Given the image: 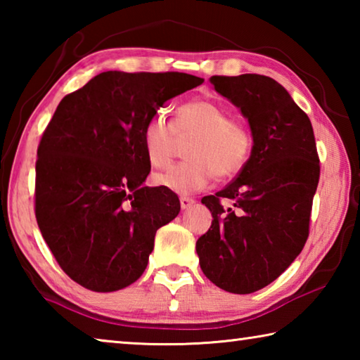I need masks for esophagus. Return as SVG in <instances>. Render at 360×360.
Instances as JSON below:
<instances>
[{
    "label": "esophagus",
    "mask_w": 360,
    "mask_h": 360,
    "mask_svg": "<svg viewBox=\"0 0 360 360\" xmlns=\"http://www.w3.org/2000/svg\"><path fill=\"white\" fill-rule=\"evenodd\" d=\"M179 203H181V208L182 210H187V208H191V206L195 203V200L191 198V197H181L179 198Z\"/></svg>",
    "instance_id": "34e87169"
}]
</instances>
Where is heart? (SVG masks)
I'll return each mask as SVG.
<instances>
[{"mask_svg":"<svg viewBox=\"0 0 360 360\" xmlns=\"http://www.w3.org/2000/svg\"><path fill=\"white\" fill-rule=\"evenodd\" d=\"M184 157L165 173L155 174L157 186L179 195L203 191L212 179H230L243 172L251 157L252 136L243 122L231 119L227 106L211 98H195L176 109L173 122L155 114L143 129V149L152 167L167 168L176 139L188 138Z\"/></svg>","mask_w":360,"mask_h":360,"instance_id":"b5f03b06","label":"heart"}]
</instances>
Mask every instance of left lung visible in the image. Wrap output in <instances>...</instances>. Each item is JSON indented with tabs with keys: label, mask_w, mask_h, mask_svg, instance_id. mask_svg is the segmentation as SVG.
I'll return each mask as SVG.
<instances>
[{
	"label": "left lung",
	"mask_w": 360,
	"mask_h": 360,
	"mask_svg": "<svg viewBox=\"0 0 360 360\" xmlns=\"http://www.w3.org/2000/svg\"><path fill=\"white\" fill-rule=\"evenodd\" d=\"M210 81L248 119L252 150L227 187L202 198L212 222L195 249L211 283L231 294H251L275 281L307 243L319 157L308 115L275 79L241 75ZM222 198L236 210H224Z\"/></svg>",
	"instance_id": "8db88e82"
}]
</instances>
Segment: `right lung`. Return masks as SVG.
<instances>
[{
    "mask_svg": "<svg viewBox=\"0 0 360 360\" xmlns=\"http://www.w3.org/2000/svg\"><path fill=\"white\" fill-rule=\"evenodd\" d=\"M200 84L186 72L106 71L60 101L38 148L34 212L53 257L82 288L135 283L155 231L179 214L172 191L144 186L141 135L163 103Z\"/></svg>",
    "mask_w": 360,
    "mask_h": 360,
    "instance_id": "1",
    "label": "right lung"
}]
</instances>
